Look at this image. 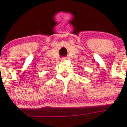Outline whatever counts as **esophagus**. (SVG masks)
I'll list each match as a JSON object with an SVG mask.
<instances>
[{"label": "esophagus", "instance_id": "esophagus-1", "mask_svg": "<svg viewBox=\"0 0 127 127\" xmlns=\"http://www.w3.org/2000/svg\"><path fill=\"white\" fill-rule=\"evenodd\" d=\"M62 61H66V58H63V59H62Z\"/></svg>", "mask_w": 127, "mask_h": 127}]
</instances>
